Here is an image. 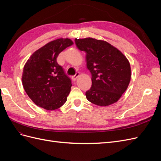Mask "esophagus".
<instances>
[{"instance_id":"esophagus-1","label":"esophagus","mask_w":161,"mask_h":161,"mask_svg":"<svg viewBox=\"0 0 161 161\" xmlns=\"http://www.w3.org/2000/svg\"><path fill=\"white\" fill-rule=\"evenodd\" d=\"M79 75H80V74H79V72H76V75H74V76H72V80H74V81H75V80H76V79H77V78L79 76Z\"/></svg>"}]
</instances>
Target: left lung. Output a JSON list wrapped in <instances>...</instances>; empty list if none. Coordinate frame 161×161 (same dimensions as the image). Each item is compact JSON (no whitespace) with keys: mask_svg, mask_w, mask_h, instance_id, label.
<instances>
[{"mask_svg":"<svg viewBox=\"0 0 161 161\" xmlns=\"http://www.w3.org/2000/svg\"><path fill=\"white\" fill-rule=\"evenodd\" d=\"M78 49L86 53V68L92 85L86 97L92 103L108 106L118 101L128 89L131 67L128 58L118 48L92 37L75 39Z\"/></svg>","mask_w":161,"mask_h":161,"instance_id":"left-lung-1","label":"left lung"}]
</instances>
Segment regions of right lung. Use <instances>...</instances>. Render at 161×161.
<instances>
[{"mask_svg": "<svg viewBox=\"0 0 161 161\" xmlns=\"http://www.w3.org/2000/svg\"><path fill=\"white\" fill-rule=\"evenodd\" d=\"M69 38L48 42L32 53L23 67L22 84L31 101L46 110L60 108L67 101L72 83L56 58L73 44Z\"/></svg>", "mask_w": 161, "mask_h": 161, "instance_id": "right-lung-1", "label": "right lung"}]
</instances>
